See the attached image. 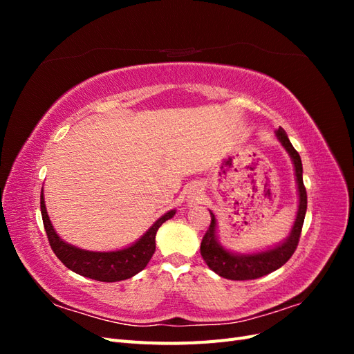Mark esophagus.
I'll return each mask as SVG.
<instances>
[{
  "label": "esophagus",
  "mask_w": 354,
  "mask_h": 354,
  "mask_svg": "<svg viewBox=\"0 0 354 354\" xmlns=\"http://www.w3.org/2000/svg\"><path fill=\"white\" fill-rule=\"evenodd\" d=\"M192 194H190V198H194V199H199V196H201V192H199V189H194V190H190Z\"/></svg>",
  "instance_id": "1"
}]
</instances>
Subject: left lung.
<instances>
[{"label":"left lung","instance_id":"1","mask_svg":"<svg viewBox=\"0 0 354 354\" xmlns=\"http://www.w3.org/2000/svg\"><path fill=\"white\" fill-rule=\"evenodd\" d=\"M276 136L279 138L282 146L286 149L289 156H291L294 168H295L299 205H298L294 227L288 239H285L283 243L274 246L272 250L261 251L257 254H246V255L233 254L227 250H224L218 243L216 236V226H217L216 217H214V214L209 211L211 224L207 233L203 234L202 238L201 255L212 272H216L221 277H226V279L250 281V279H257V277L269 274L279 269V267H282L289 259H291L298 246L299 234H301L306 209H307V192L303 183V164H301V158H299L298 152L295 151L291 142H289L283 128H279V130L276 131Z\"/></svg>","mask_w":354,"mask_h":354}]
</instances>
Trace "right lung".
Segmentation results:
<instances>
[{
    "label": "right lung",
    "mask_w": 354,
    "mask_h": 354,
    "mask_svg": "<svg viewBox=\"0 0 354 354\" xmlns=\"http://www.w3.org/2000/svg\"><path fill=\"white\" fill-rule=\"evenodd\" d=\"M41 214L42 223L47 233V238L53 252L57 259L65 264L68 269L78 273L81 276L90 277L100 282H118L124 279H130L138 272H142L147 263L151 261L155 252V236L158 229L162 223L174 217L176 209H171L162 217L158 218L153 226L149 229L143 236L128 248L111 252H94L80 250L77 246L69 245L59 238L56 230L53 229L51 221L46 209L44 196L41 190Z\"/></svg>",
    "instance_id": "1"
}]
</instances>
